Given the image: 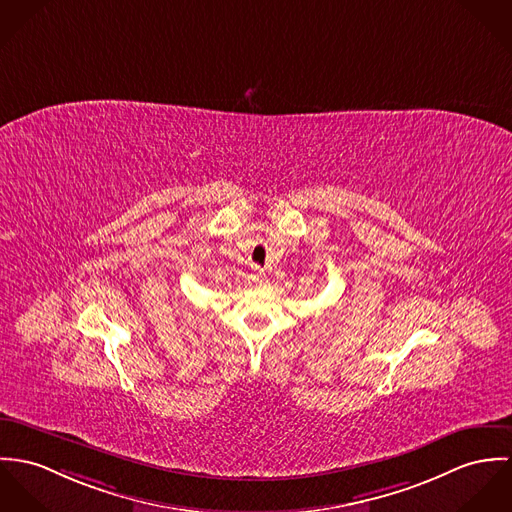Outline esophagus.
<instances>
[{"label":"esophagus","mask_w":512,"mask_h":512,"mask_svg":"<svg viewBox=\"0 0 512 512\" xmlns=\"http://www.w3.org/2000/svg\"><path fill=\"white\" fill-rule=\"evenodd\" d=\"M251 277H253V281H257V283H265V281H267V275H265L261 269H257V267L253 269V275H251Z\"/></svg>","instance_id":"obj_1"}]
</instances>
